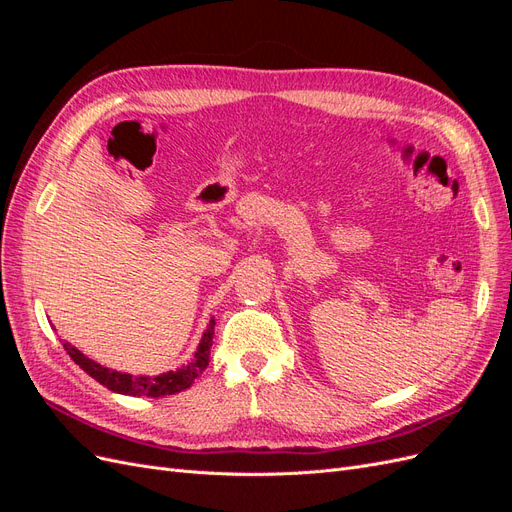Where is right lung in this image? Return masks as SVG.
<instances>
[{"mask_svg": "<svg viewBox=\"0 0 512 512\" xmlns=\"http://www.w3.org/2000/svg\"><path fill=\"white\" fill-rule=\"evenodd\" d=\"M213 327H215V320L209 322L203 339H200V346L194 354V359L188 365H183L177 371H168V374H162L158 378H145V376L134 378L130 374H119V371L106 369V367L98 365L96 361L87 359L83 352H79L70 344H64V348L72 356V361L76 365H79L83 371H87L91 378L104 384L108 391H115L121 395H132V397H141V395L162 397V395H175L179 391H185L207 369L211 344H213Z\"/></svg>", "mask_w": 512, "mask_h": 512, "instance_id": "right-lung-1", "label": "right lung"}]
</instances>
